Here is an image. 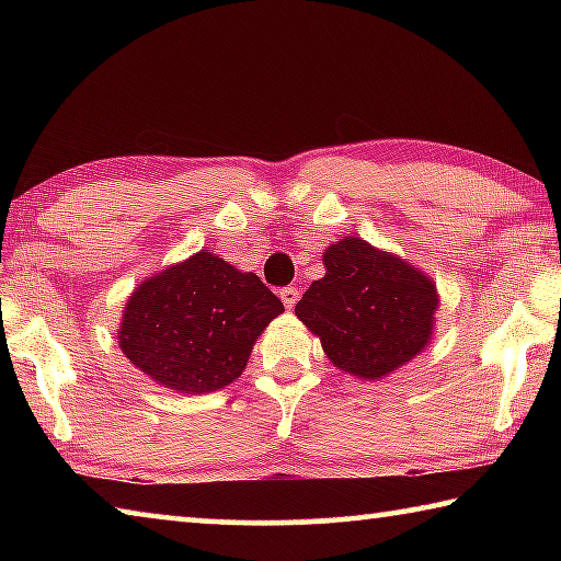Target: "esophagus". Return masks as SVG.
<instances>
[{"instance_id":"esophagus-1","label":"esophagus","mask_w":561,"mask_h":561,"mask_svg":"<svg viewBox=\"0 0 561 561\" xmlns=\"http://www.w3.org/2000/svg\"><path fill=\"white\" fill-rule=\"evenodd\" d=\"M279 297H282V301H284V307L291 309L294 304L299 301V289H297V287H282V289H279Z\"/></svg>"}]
</instances>
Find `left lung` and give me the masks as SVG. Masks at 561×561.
Wrapping results in <instances>:
<instances>
[{"label":"left lung","mask_w":561,"mask_h":561,"mask_svg":"<svg viewBox=\"0 0 561 561\" xmlns=\"http://www.w3.org/2000/svg\"><path fill=\"white\" fill-rule=\"evenodd\" d=\"M324 264L294 314L341 371L376 381L428 344L438 294L423 272L358 237L331 244Z\"/></svg>","instance_id":"obj_1"}]
</instances>
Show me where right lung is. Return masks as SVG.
Segmentation results:
<instances>
[{
    "label": "right lung",
    "mask_w": 561,
    "mask_h": 561,
    "mask_svg": "<svg viewBox=\"0 0 561 561\" xmlns=\"http://www.w3.org/2000/svg\"><path fill=\"white\" fill-rule=\"evenodd\" d=\"M284 304L257 274L197 252L133 291L118 344L133 366L180 393H210L244 371Z\"/></svg>",
    "instance_id": "obj_1"
}]
</instances>
